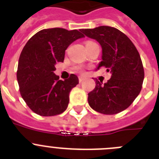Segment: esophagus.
Segmentation results:
<instances>
[{
  "label": "esophagus",
  "instance_id": "1",
  "mask_svg": "<svg viewBox=\"0 0 159 159\" xmlns=\"http://www.w3.org/2000/svg\"><path fill=\"white\" fill-rule=\"evenodd\" d=\"M84 80H85V77L84 76H79V82L80 83H82Z\"/></svg>",
  "mask_w": 159,
  "mask_h": 159
}]
</instances>
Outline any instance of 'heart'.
I'll use <instances>...</instances> for the list:
<instances>
[{"instance_id":"1","label":"heart","mask_w":159,"mask_h":159,"mask_svg":"<svg viewBox=\"0 0 159 159\" xmlns=\"http://www.w3.org/2000/svg\"><path fill=\"white\" fill-rule=\"evenodd\" d=\"M92 43V41H88L86 43V44H87V43Z\"/></svg>"}]
</instances>
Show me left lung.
I'll return each instance as SVG.
<instances>
[{"instance_id": "obj_1", "label": "left lung", "mask_w": 159, "mask_h": 159, "mask_svg": "<svg viewBox=\"0 0 159 159\" xmlns=\"http://www.w3.org/2000/svg\"><path fill=\"white\" fill-rule=\"evenodd\" d=\"M102 48V60L96 70L107 67L111 77L105 84L95 80V88L88 93L90 107L104 115H115L127 109L142 89L144 69L134 43L116 28L99 26L81 29Z\"/></svg>"}]
</instances>
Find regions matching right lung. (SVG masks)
I'll use <instances>...</instances> for the list:
<instances>
[{
    "instance_id": "obj_1",
    "label": "right lung",
    "mask_w": 159,
    "mask_h": 159,
    "mask_svg": "<svg viewBox=\"0 0 159 159\" xmlns=\"http://www.w3.org/2000/svg\"><path fill=\"white\" fill-rule=\"evenodd\" d=\"M78 30L60 28L43 29L30 38L22 50L16 76L22 98L31 110L41 116L63 113L69 102V93L79 84L77 75L60 80L54 73L57 62H63L65 50L84 38Z\"/></svg>"
}]
</instances>
